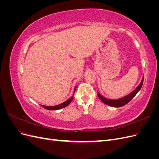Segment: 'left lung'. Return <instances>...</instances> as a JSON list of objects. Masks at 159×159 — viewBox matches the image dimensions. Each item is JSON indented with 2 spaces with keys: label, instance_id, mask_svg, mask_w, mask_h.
I'll list each match as a JSON object with an SVG mask.
<instances>
[{
  "label": "left lung",
  "instance_id": "1",
  "mask_svg": "<svg viewBox=\"0 0 159 159\" xmlns=\"http://www.w3.org/2000/svg\"><path fill=\"white\" fill-rule=\"evenodd\" d=\"M143 80H144V76L143 77V79L141 81L140 84L138 85V87L133 91H132L131 93L126 95V96H125V97H123L122 98H120L118 99H107V98L103 97V96L101 95L99 93H98V95L99 98L100 99V100L102 101V102L105 104L109 105V106H111V107H122V106H123V105L128 103L130 101H131L134 97V96L136 95V94L139 92V91L141 89L142 85H143Z\"/></svg>",
  "mask_w": 159,
  "mask_h": 159
}]
</instances>
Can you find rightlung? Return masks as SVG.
Wrapping results in <instances>:
<instances>
[{"label": "right lung", "mask_w": 159, "mask_h": 159, "mask_svg": "<svg viewBox=\"0 0 159 159\" xmlns=\"http://www.w3.org/2000/svg\"><path fill=\"white\" fill-rule=\"evenodd\" d=\"M77 87H75V88L74 89V91H75V89H76ZM73 100V97H71V98H70L69 99H68L67 101H66L65 102L62 103L60 105H55V106H45V105H41V106L42 107H44V109H48V110H57V109H60L61 108H64V107H66V106H68V105L71 102V101Z\"/></svg>", "instance_id": "add662e5"}]
</instances>
